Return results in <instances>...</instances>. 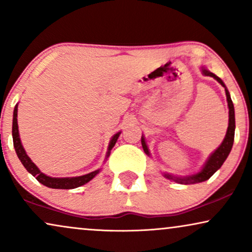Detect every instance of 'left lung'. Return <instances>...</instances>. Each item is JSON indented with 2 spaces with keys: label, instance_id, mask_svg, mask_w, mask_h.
I'll return each mask as SVG.
<instances>
[{
  "label": "left lung",
  "instance_id": "obj_1",
  "mask_svg": "<svg viewBox=\"0 0 252 252\" xmlns=\"http://www.w3.org/2000/svg\"><path fill=\"white\" fill-rule=\"evenodd\" d=\"M201 71L203 75L205 77H212L213 79H216L217 81L219 82L220 85L225 88L226 92V98H227V103H228V113H229V119H228V128H227L225 139L221 142V144L217 148V149L213 151V153L210 155L208 159H206L205 164L203 165V167L199 170L197 173L195 174H190V175H186V177H177V175L170 174V173H163V175L168 180H173L178 184H182V185H192V184H198V182H203L206 181L208 179L212 177L213 174L216 173L217 171L221 167V165L223 164V161L226 160V158L228 157V155L232 150L233 143H234V134H235V112H234V105L232 102V98H230L229 92L227 87L223 84V81L220 79L219 77H217L215 73L210 72L208 68L205 66H201ZM141 143H142V148L148 156H150L149 150H148V146L146 143V139L144 136H141Z\"/></svg>",
  "mask_w": 252,
  "mask_h": 252
}]
</instances>
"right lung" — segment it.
<instances>
[{
  "mask_svg": "<svg viewBox=\"0 0 252 252\" xmlns=\"http://www.w3.org/2000/svg\"><path fill=\"white\" fill-rule=\"evenodd\" d=\"M17 112H18V104H16L15 110H13V119H12V139H13V147H15L16 154L18 156L19 160L22 161V164L24 165V167L26 168L27 172L35 177V179L40 184H42L43 186L49 188H54V189H73V188H78L80 186L87 184L94 179L96 175L99 173L101 168L98 170L93 171L91 173L85 174V175H80V177H72V178H53L49 177V175L42 173L39 170V167L36 166L35 164L33 163L32 159L29 157V155L26 154L25 149H24L22 141H20V136H19V130H18V120H17ZM120 133L118 132L116 133L115 135L111 137L109 142V147H108V151H106L105 155V160L108 159V157L110 156V151L118 140V137L120 135Z\"/></svg>",
  "mask_w": 252,
  "mask_h": 252,
  "instance_id": "right-lung-1",
  "label": "right lung"
}]
</instances>
